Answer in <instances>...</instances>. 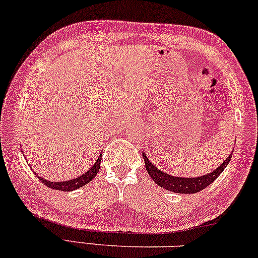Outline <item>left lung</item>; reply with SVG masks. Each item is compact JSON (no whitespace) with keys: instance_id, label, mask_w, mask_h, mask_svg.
I'll return each mask as SVG.
<instances>
[{"instance_id":"8db88e82","label":"left lung","mask_w":258,"mask_h":258,"mask_svg":"<svg viewBox=\"0 0 258 258\" xmlns=\"http://www.w3.org/2000/svg\"><path fill=\"white\" fill-rule=\"evenodd\" d=\"M233 152L229 153V156L226 158V160L220 166L212 170L211 173L205 174V175L197 176V177H180V176H173L170 174L162 172L159 168H157L149 158L145 156V152H143V158L145 161V167L150 176L152 180L159 185V187L164 188L168 191L177 192V194H195L201 191L212 183L218 176L223 173V170L227 167V165L231 161Z\"/></svg>"}]
</instances>
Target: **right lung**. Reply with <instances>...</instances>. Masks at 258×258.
Here are the masks:
<instances>
[{"instance_id": "right-lung-1", "label": "right lung", "mask_w": 258, "mask_h": 258, "mask_svg": "<svg viewBox=\"0 0 258 258\" xmlns=\"http://www.w3.org/2000/svg\"><path fill=\"white\" fill-rule=\"evenodd\" d=\"M100 161H101V157L99 156L98 159L94 162L92 167H91L88 172H85L84 174H82V175H79L76 179H71L68 181H58V182H55V181H49V180H45L42 179L41 176H37L40 179V181L42 183H45L47 187H49L51 189H55V190H61V191H73V190H76L78 188L83 187V185L88 184L90 181H92L94 179V176L97 175L99 169H100Z\"/></svg>"}]
</instances>
